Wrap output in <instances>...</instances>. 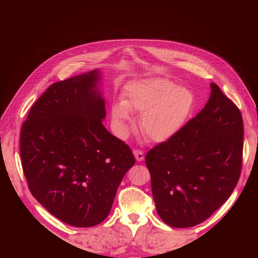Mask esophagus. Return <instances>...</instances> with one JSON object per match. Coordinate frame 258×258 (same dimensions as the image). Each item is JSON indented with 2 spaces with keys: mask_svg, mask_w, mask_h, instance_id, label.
Here are the masks:
<instances>
[{
  "mask_svg": "<svg viewBox=\"0 0 258 258\" xmlns=\"http://www.w3.org/2000/svg\"><path fill=\"white\" fill-rule=\"evenodd\" d=\"M134 154H135V156H136V159H137L138 161H142V160L144 159V154H143V152H142V151H140V150H135V151H134Z\"/></svg>",
  "mask_w": 258,
  "mask_h": 258,
  "instance_id": "1",
  "label": "esophagus"
}]
</instances>
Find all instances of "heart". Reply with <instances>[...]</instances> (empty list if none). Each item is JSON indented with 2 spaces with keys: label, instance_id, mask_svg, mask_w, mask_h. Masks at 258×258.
Here are the masks:
<instances>
[{
  "label": "heart",
  "instance_id": "obj_1",
  "mask_svg": "<svg viewBox=\"0 0 258 258\" xmlns=\"http://www.w3.org/2000/svg\"><path fill=\"white\" fill-rule=\"evenodd\" d=\"M195 105L194 93L185 87H175L165 79H147L131 84L122 103L112 107L119 135L127 132L130 113L141 115V128L155 142H165L183 128Z\"/></svg>",
  "mask_w": 258,
  "mask_h": 258
}]
</instances>
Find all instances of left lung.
Segmentation results:
<instances>
[{"label": "left lung", "mask_w": 258, "mask_h": 258, "mask_svg": "<svg viewBox=\"0 0 258 258\" xmlns=\"http://www.w3.org/2000/svg\"><path fill=\"white\" fill-rule=\"evenodd\" d=\"M243 119L216 84L205 108L145 156L156 210L169 226H196L227 200L239 181Z\"/></svg>", "instance_id": "left-lung-1"}]
</instances>
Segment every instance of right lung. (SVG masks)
I'll use <instances>...</instances> for the list:
<instances>
[{
    "instance_id": "1",
    "label": "right lung",
    "mask_w": 258,
    "mask_h": 258,
    "mask_svg": "<svg viewBox=\"0 0 258 258\" xmlns=\"http://www.w3.org/2000/svg\"><path fill=\"white\" fill-rule=\"evenodd\" d=\"M99 77L91 71L51 84L30 108L20 132L31 194L75 227L105 220L123 175L136 162L130 147L103 126Z\"/></svg>"
}]
</instances>
